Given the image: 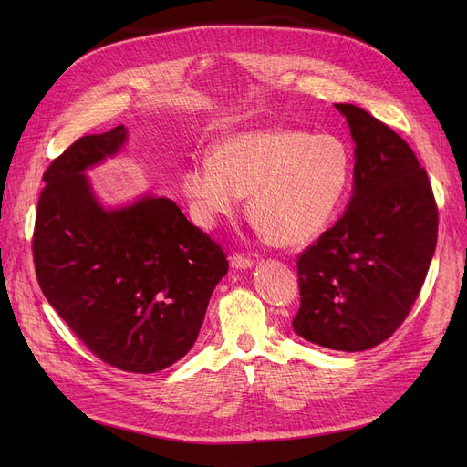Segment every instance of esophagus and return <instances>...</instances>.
Instances as JSON below:
<instances>
[{
	"instance_id": "obj_1",
	"label": "esophagus",
	"mask_w": 467,
	"mask_h": 467,
	"mask_svg": "<svg viewBox=\"0 0 467 467\" xmlns=\"http://www.w3.org/2000/svg\"><path fill=\"white\" fill-rule=\"evenodd\" d=\"M231 265H233V268H250L252 265H254V261H252V257H246L244 254H233L231 255Z\"/></svg>"
}]
</instances>
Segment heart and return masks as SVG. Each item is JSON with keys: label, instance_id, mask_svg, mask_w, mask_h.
Returning <instances> with one entry per match:
<instances>
[{"label": "heart", "instance_id": "obj_1", "mask_svg": "<svg viewBox=\"0 0 467 467\" xmlns=\"http://www.w3.org/2000/svg\"><path fill=\"white\" fill-rule=\"evenodd\" d=\"M350 176V147L338 136L266 129L221 140L185 168L182 187L204 227L250 194L248 212L263 234L278 246H301L326 231Z\"/></svg>", "mask_w": 467, "mask_h": 467}]
</instances>
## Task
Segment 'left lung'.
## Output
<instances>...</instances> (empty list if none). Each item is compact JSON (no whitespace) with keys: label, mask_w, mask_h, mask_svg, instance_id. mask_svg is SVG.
<instances>
[{"label":"left lung","mask_w":467,"mask_h":467,"mask_svg":"<svg viewBox=\"0 0 467 467\" xmlns=\"http://www.w3.org/2000/svg\"><path fill=\"white\" fill-rule=\"evenodd\" d=\"M335 108L356 141L354 196L297 255L301 305L291 326L317 347L361 352L409 316L435 252L439 213L410 145L354 104Z\"/></svg>","instance_id":"left-lung-1"}]
</instances>
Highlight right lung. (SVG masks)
Instances as JSON below:
<instances>
[{
	"mask_svg": "<svg viewBox=\"0 0 467 467\" xmlns=\"http://www.w3.org/2000/svg\"><path fill=\"white\" fill-rule=\"evenodd\" d=\"M127 129L73 141L43 174L32 254L47 301L83 345L129 373H157L194 345L227 254L170 199L104 210L83 171Z\"/></svg>",
	"mask_w": 467,
	"mask_h": 467,
	"instance_id": "add662e5",
	"label": "right lung"
}]
</instances>
